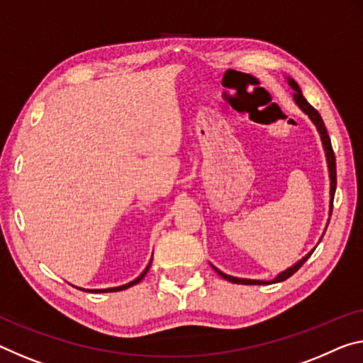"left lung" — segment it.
I'll return each instance as SVG.
<instances>
[{"label": "left lung", "instance_id": "obj_1", "mask_svg": "<svg viewBox=\"0 0 363 363\" xmlns=\"http://www.w3.org/2000/svg\"><path fill=\"white\" fill-rule=\"evenodd\" d=\"M286 80H287V84H289V87L294 90V101H296V105L301 108V111L306 113L307 116H308V119L315 124V128H316V130H318V134H320L321 143H323V150H325V157H326V163H328V172H330V216H331L333 199H335V192H336V158H335V152H333V147H331L330 135H328V130L325 128V123H323V119H321L320 113L316 111V109L312 105H310V103L306 99H303L302 90H301V87H298V84L296 82L294 79H291V77H286ZM328 223H330V218H328ZM326 228H328V224H326ZM326 228H325V231H326ZM321 239H323V235H321L320 240ZM313 250H315V247L308 252L307 255H303L301 260L296 262L294 264H292V267L286 268L284 272H281L278 276H274V278L269 279V281L235 278V276H229L226 273H223L221 269H218L216 267H213L211 263L210 264L213 267V269H215V272L221 276V278H224L226 281H231V283H234V284H272V283H281V281H284V279L289 278V276L294 274L297 269L301 268L302 264L308 260V257L313 254Z\"/></svg>", "mask_w": 363, "mask_h": 363}]
</instances>
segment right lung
Listing matches in <instances>:
<instances>
[{
	"mask_svg": "<svg viewBox=\"0 0 363 363\" xmlns=\"http://www.w3.org/2000/svg\"><path fill=\"white\" fill-rule=\"evenodd\" d=\"M152 260H153V258H150V262H148V264L145 267V269H143V272H142L139 276H137V278H135L134 281H130V283H128V284L116 286V287H106V289H82V287H77V286H74V287H77V289H80V291H85V292H95V294H101V292H116V291H124V289H128V287H130V286H134V284H137V283H140V281H142L143 278H145L147 272H148V269H150Z\"/></svg>",
	"mask_w": 363,
	"mask_h": 363,
	"instance_id": "right-lung-1",
	"label": "right lung"
}]
</instances>
